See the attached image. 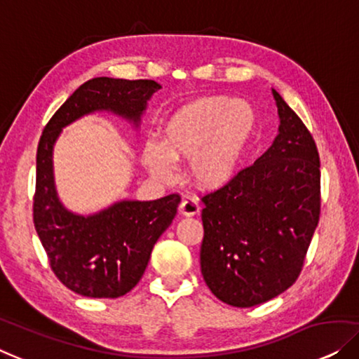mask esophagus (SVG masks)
I'll return each instance as SVG.
<instances>
[{
	"instance_id": "34e87169",
	"label": "esophagus",
	"mask_w": 359,
	"mask_h": 359,
	"mask_svg": "<svg viewBox=\"0 0 359 359\" xmlns=\"http://www.w3.org/2000/svg\"><path fill=\"white\" fill-rule=\"evenodd\" d=\"M180 212L186 217H192V215H197L201 212V205H199V201L196 199V197H184L183 202L180 204Z\"/></svg>"
}]
</instances>
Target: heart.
<instances>
[{
    "instance_id": "1",
    "label": "heart",
    "mask_w": 359,
    "mask_h": 359,
    "mask_svg": "<svg viewBox=\"0 0 359 359\" xmlns=\"http://www.w3.org/2000/svg\"><path fill=\"white\" fill-rule=\"evenodd\" d=\"M249 103L226 97H209L181 107L168 118L162 144L144 145V162L160 180L175 176L173 160H189L197 184L217 188L230 181L241 167L254 131Z\"/></svg>"
}]
</instances>
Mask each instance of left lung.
<instances>
[{
	"mask_svg": "<svg viewBox=\"0 0 359 359\" xmlns=\"http://www.w3.org/2000/svg\"><path fill=\"white\" fill-rule=\"evenodd\" d=\"M278 136L204 202L201 272L223 303L252 308L299 277L320 215V162L301 118L277 90Z\"/></svg>",
	"mask_w": 359,
	"mask_h": 359,
	"instance_id": "left-lung-1",
	"label": "left lung"
}]
</instances>
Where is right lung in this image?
<instances>
[{"mask_svg": "<svg viewBox=\"0 0 359 359\" xmlns=\"http://www.w3.org/2000/svg\"><path fill=\"white\" fill-rule=\"evenodd\" d=\"M155 81L95 77L82 84L58 108L41 133L37 149L34 225L56 278L77 294L119 298L136 287L154 244L170 226L181 197L123 201L90 217L66 210L53 181V144L61 129L97 110H110L137 123Z\"/></svg>", "mask_w": 359, "mask_h": 359, "instance_id": "1", "label": "right lung"}]
</instances>
